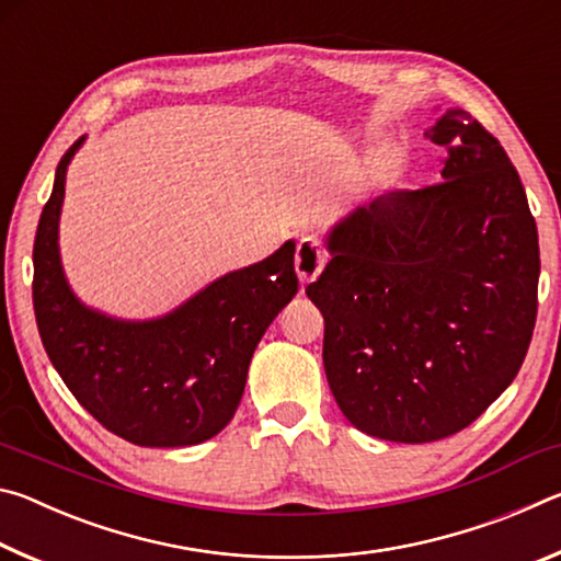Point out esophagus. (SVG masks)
Listing matches in <instances>:
<instances>
[{
    "label": "esophagus",
    "instance_id": "obj_1",
    "mask_svg": "<svg viewBox=\"0 0 561 561\" xmlns=\"http://www.w3.org/2000/svg\"><path fill=\"white\" fill-rule=\"evenodd\" d=\"M327 250L321 247V242L317 240L314 234H304L299 244H297V257H294V267H297L299 279L307 284L311 279H317L321 270L327 264Z\"/></svg>",
    "mask_w": 561,
    "mask_h": 561
}]
</instances>
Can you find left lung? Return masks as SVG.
Returning <instances> with one entry per match:
<instances>
[{
    "label": "left lung",
    "mask_w": 561,
    "mask_h": 561,
    "mask_svg": "<svg viewBox=\"0 0 561 561\" xmlns=\"http://www.w3.org/2000/svg\"><path fill=\"white\" fill-rule=\"evenodd\" d=\"M425 136L448 148L440 183L356 207L307 287L341 413L393 443L468 428L515 381L537 319V225L505 148L460 108Z\"/></svg>",
    "instance_id": "1"
}]
</instances>
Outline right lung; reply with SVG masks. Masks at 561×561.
Here are the masks:
<instances>
[{
  "mask_svg": "<svg viewBox=\"0 0 561 561\" xmlns=\"http://www.w3.org/2000/svg\"><path fill=\"white\" fill-rule=\"evenodd\" d=\"M81 144L59 160L36 227L32 297L42 344L103 428L146 448L197 445L232 421L254 348L299 289L294 242L215 279L160 319L121 321L83 307L59 257L66 168Z\"/></svg>",
  "mask_w": 561,
  "mask_h": 561,
  "instance_id": "obj_1",
  "label": "right lung"
}]
</instances>
